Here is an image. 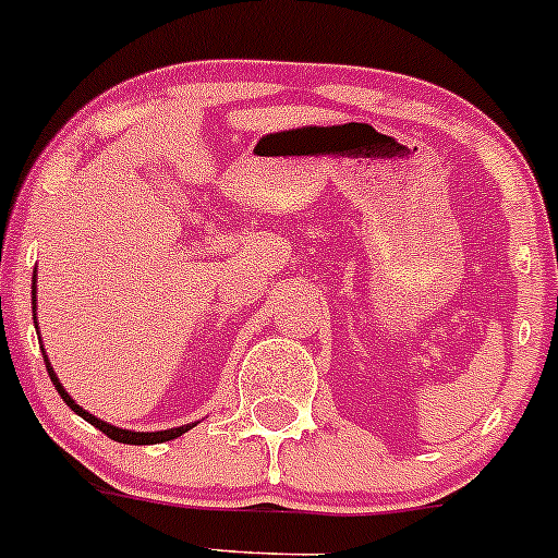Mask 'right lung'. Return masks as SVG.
<instances>
[{"mask_svg": "<svg viewBox=\"0 0 558 558\" xmlns=\"http://www.w3.org/2000/svg\"><path fill=\"white\" fill-rule=\"evenodd\" d=\"M31 304H34V312H36V275H34V291H31ZM34 323H36V317H34ZM36 333H39V326H36ZM41 352H45V347H41ZM45 365H47V373H50L54 389H58V395L63 397L65 405H69L76 415H82L84 421H89V424L95 426V428H100L102 434H108L110 439H116V442H124V445H156V442H169V439L182 437V434L190 432V428L198 424V421H195V424L163 428V432H134V428L113 426V424H108V421H102V418H97V415H92L89 410H84L82 405H76V400H73L69 391H65L63 384H60L58 373H54V368L50 365V360H47V354H45Z\"/></svg>", "mask_w": 558, "mask_h": 558, "instance_id": "obj_1", "label": "right lung"}]
</instances>
